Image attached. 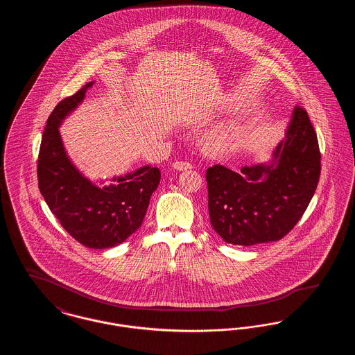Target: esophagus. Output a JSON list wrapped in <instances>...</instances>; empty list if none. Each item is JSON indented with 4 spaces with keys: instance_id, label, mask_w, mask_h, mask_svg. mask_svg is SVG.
Here are the masks:
<instances>
[{
    "instance_id": "1",
    "label": "esophagus",
    "mask_w": 355,
    "mask_h": 355,
    "mask_svg": "<svg viewBox=\"0 0 355 355\" xmlns=\"http://www.w3.org/2000/svg\"><path fill=\"white\" fill-rule=\"evenodd\" d=\"M173 168L175 170H189L193 169L194 166H193V164H190L187 161H177L173 164Z\"/></svg>"
}]
</instances>
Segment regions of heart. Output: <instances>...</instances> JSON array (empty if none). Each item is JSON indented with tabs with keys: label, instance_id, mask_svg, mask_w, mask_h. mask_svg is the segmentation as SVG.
Segmentation results:
<instances>
[{
	"label": "heart",
	"instance_id": "b5f03b06",
	"mask_svg": "<svg viewBox=\"0 0 355 355\" xmlns=\"http://www.w3.org/2000/svg\"><path fill=\"white\" fill-rule=\"evenodd\" d=\"M236 139V133L233 130H225L220 132L218 135H214L207 142V146L214 150V152H220L223 149L230 148V145Z\"/></svg>",
	"mask_w": 355,
	"mask_h": 355
}]
</instances>
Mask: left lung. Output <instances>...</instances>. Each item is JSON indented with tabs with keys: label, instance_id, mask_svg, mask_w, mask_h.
<instances>
[{
	"label": "left lung",
	"instance_id": "obj_1",
	"mask_svg": "<svg viewBox=\"0 0 355 355\" xmlns=\"http://www.w3.org/2000/svg\"><path fill=\"white\" fill-rule=\"evenodd\" d=\"M320 174L315 130L307 112L295 106L269 164L243 166L239 173L222 165L206 170L210 223L232 245L278 241L304 216Z\"/></svg>",
	"mask_w": 355,
	"mask_h": 355
}]
</instances>
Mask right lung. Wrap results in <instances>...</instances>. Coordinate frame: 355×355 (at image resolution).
Masks as SVG:
<instances>
[{
    "instance_id": "add662e5",
    "label": "right lung",
    "mask_w": 355,
    "mask_h": 355,
    "mask_svg": "<svg viewBox=\"0 0 355 355\" xmlns=\"http://www.w3.org/2000/svg\"><path fill=\"white\" fill-rule=\"evenodd\" d=\"M94 83L58 102L46 121L38 154V187L51 213L70 236L89 249H107L137 232L146 214L161 171L150 165L112 184L97 186L80 173L67 154L58 128Z\"/></svg>"
}]
</instances>
